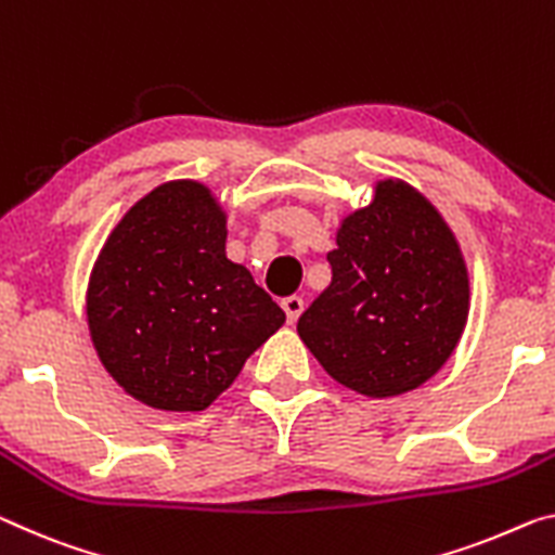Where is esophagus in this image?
<instances>
[{
    "instance_id": "obj_1",
    "label": "esophagus",
    "mask_w": 555,
    "mask_h": 555,
    "mask_svg": "<svg viewBox=\"0 0 555 555\" xmlns=\"http://www.w3.org/2000/svg\"><path fill=\"white\" fill-rule=\"evenodd\" d=\"M280 305H283V310H285V314H287V322H289V325H295L297 318H300V314H302V307H305L302 297L289 295V297H285V300L280 302Z\"/></svg>"
}]
</instances>
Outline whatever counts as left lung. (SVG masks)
I'll list each match as a JSON object with an SVG mask.
<instances>
[{"mask_svg": "<svg viewBox=\"0 0 555 555\" xmlns=\"http://www.w3.org/2000/svg\"><path fill=\"white\" fill-rule=\"evenodd\" d=\"M327 260L332 283L297 335L330 377L372 399L431 379L468 318L466 262L439 210L404 181H379L337 228Z\"/></svg>", "mask_w": 555, "mask_h": 555, "instance_id": "8db88e82", "label": "left lung"}]
</instances>
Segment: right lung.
<instances>
[{
  "mask_svg": "<svg viewBox=\"0 0 555 555\" xmlns=\"http://www.w3.org/2000/svg\"><path fill=\"white\" fill-rule=\"evenodd\" d=\"M225 212L208 185L170 181L126 212L93 262L91 343L124 391L153 409L203 412L285 312L228 260Z\"/></svg>",
  "mask_w": 555,
  "mask_h": 555,
  "instance_id": "obj_1",
  "label": "right lung"
}]
</instances>
